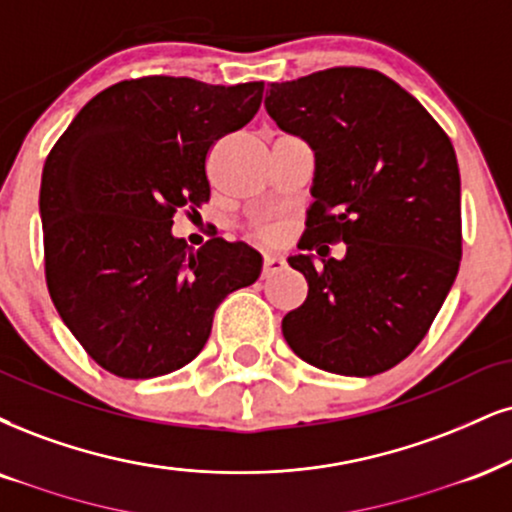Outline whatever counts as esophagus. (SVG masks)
<instances>
[{
  "label": "esophagus",
  "instance_id": "obj_1",
  "mask_svg": "<svg viewBox=\"0 0 512 512\" xmlns=\"http://www.w3.org/2000/svg\"><path fill=\"white\" fill-rule=\"evenodd\" d=\"M287 266L285 256L280 254H268L266 258H263V277H270L273 273H277V270H282Z\"/></svg>",
  "mask_w": 512,
  "mask_h": 512
}]
</instances>
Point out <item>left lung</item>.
I'll return each mask as SVG.
<instances>
[{
  "label": "left lung",
  "mask_w": 512,
  "mask_h": 512,
  "mask_svg": "<svg viewBox=\"0 0 512 512\" xmlns=\"http://www.w3.org/2000/svg\"><path fill=\"white\" fill-rule=\"evenodd\" d=\"M266 111L315 156L299 249L346 244L344 258H287L308 282L304 304L282 320L289 349L337 375L394 368L422 342L458 275L453 144L413 94L368 68L270 82Z\"/></svg>",
  "instance_id": "left-lung-1"
}]
</instances>
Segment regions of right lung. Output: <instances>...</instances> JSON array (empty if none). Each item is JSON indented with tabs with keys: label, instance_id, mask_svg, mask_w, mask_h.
<instances>
[{
	"label": "right lung",
	"instance_id": "obj_1",
	"mask_svg": "<svg viewBox=\"0 0 512 512\" xmlns=\"http://www.w3.org/2000/svg\"><path fill=\"white\" fill-rule=\"evenodd\" d=\"M263 82L125 80L82 106L49 151L40 218L52 301L90 356L125 380L199 356L220 301L263 256L213 237L194 251L173 216L211 197L206 154L256 116Z\"/></svg>",
	"mask_w": 512,
	"mask_h": 512
}]
</instances>
